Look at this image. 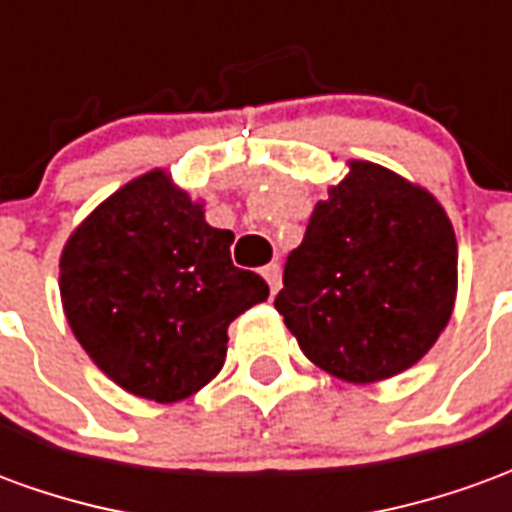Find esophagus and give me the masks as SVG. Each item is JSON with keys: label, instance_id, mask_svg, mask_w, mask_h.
Listing matches in <instances>:
<instances>
[{"label": "esophagus", "instance_id": "esophagus-1", "mask_svg": "<svg viewBox=\"0 0 512 512\" xmlns=\"http://www.w3.org/2000/svg\"><path fill=\"white\" fill-rule=\"evenodd\" d=\"M263 277H266L271 293H277L279 285H282V268H279V263H268V266L263 268Z\"/></svg>", "mask_w": 512, "mask_h": 512}]
</instances>
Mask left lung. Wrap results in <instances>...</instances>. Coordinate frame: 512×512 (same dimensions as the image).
<instances>
[{
    "instance_id": "8db88e82",
    "label": "left lung",
    "mask_w": 512,
    "mask_h": 512,
    "mask_svg": "<svg viewBox=\"0 0 512 512\" xmlns=\"http://www.w3.org/2000/svg\"><path fill=\"white\" fill-rule=\"evenodd\" d=\"M282 285L274 307L310 362L354 384L381 381L419 362L450 321L458 244L428 191L351 161L315 205Z\"/></svg>"
}]
</instances>
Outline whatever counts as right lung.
I'll list each match as a JSON object with an SVG mask.
<instances>
[{
  "mask_svg": "<svg viewBox=\"0 0 512 512\" xmlns=\"http://www.w3.org/2000/svg\"><path fill=\"white\" fill-rule=\"evenodd\" d=\"M233 233L164 172L131 180L87 216L60 260L76 340L131 395L175 403L227 356V326L268 299L266 279L233 266Z\"/></svg>",
  "mask_w": 512,
  "mask_h": 512,
  "instance_id": "add662e5",
  "label": "right lung"
}]
</instances>
